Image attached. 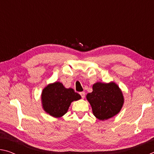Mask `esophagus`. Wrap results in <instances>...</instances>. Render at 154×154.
Instances as JSON below:
<instances>
[{"label":"esophagus","instance_id":"obj_1","mask_svg":"<svg viewBox=\"0 0 154 154\" xmlns=\"http://www.w3.org/2000/svg\"><path fill=\"white\" fill-rule=\"evenodd\" d=\"M80 95H81V96H82V98H84L85 96V92H80Z\"/></svg>","mask_w":154,"mask_h":154}]
</instances>
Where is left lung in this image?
Segmentation results:
<instances>
[{
    "instance_id": "8db88e82",
    "label": "left lung",
    "mask_w": 154,
    "mask_h": 154,
    "mask_svg": "<svg viewBox=\"0 0 154 154\" xmlns=\"http://www.w3.org/2000/svg\"><path fill=\"white\" fill-rule=\"evenodd\" d=\"M86 98L92 106L94 116L101 121L118 115L124 103L122 91L114 82L95 83L92 85V92L88 94Z\"/></svg>"
}]
</instances>
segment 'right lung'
<instances>
[{"label": "right lung", "instance_id": "right-lung-1", "mask_svg": "<svg viewBox=\"0 0 154 154\" xmlns=\"http://www.w3.org/2000/svg\"><path fill=\"white\" fill-rule=\"evenodd\" d=\"M81 98L72 88H66L60 82L49 83L43 88L41 96L43 110L56 118L66 114L71 103Z\"/></svg>", "mask_w": 154, "mask_h": 154}]
</instances>
